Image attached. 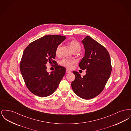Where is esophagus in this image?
Instances as JSON below:
<instances>
[{"mask_svg":"<svg viewBox=\"0 0 131 131\" xmlns=\"http://www.w3.org/2000/svg\"><path fill=\"white\" fill-rule=\"evenodd\" d=\"M66 72L67 73H71V71H69V70H66Z\"/></svg>","mask_w":131,"mask_h":131,"instance_id":"obj_1","label":"esophagus"}]
</instances>
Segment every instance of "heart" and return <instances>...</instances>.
<instances>
[{"label": "heart", "mask_w": 131, "mask_h": 131, "mask_svg": "<svg viewBox=\"0 0 131 131\" xmlns=\"http://www.w3.org/2000/svg\"><path fill=\"white\" fill-rule=\"evenodd\" d=\"M69 46L71 49L73 51H80L81 48V46L79 41L77 40H72L69 42ZM60 45H58L57 46L56 50H55V54L56 55H58L60 53ZM75 61L73 60H70L68 59H63L60 62V65L66 67L67 68H71L72 67V65L75 63Z\"/></svg>", "instance_id": "heart-1"}]
</instances>
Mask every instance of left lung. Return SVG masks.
Instances as JSON below:
<instances>
[{
	"label": "left lung",
	"mask_w": 131,
	"mask_h": 131,
	"mask_svg": "<svg viewBox=\"0 0 131 131\" xmlns=\"http://www.w3.org/2000/svg\"><path fill=\"white\" fill-rule=\"evenodd\" d=\"M82 42L84 45L85 56L79 63L82 70H86L83 77L76 71L75 79L71 83L74 92L80 97L90 100L102 92L110 76L112 66L107 49L90 36Z\"/></svg>",
	"instance_id": "8db88e82"
}]
</instances>
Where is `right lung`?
<instances>
[{
  "mask_svg": "<svg viewBox=\"0 0 131 131\" xmlns=\"http://www.w3.org/2000/svg\"><path fill=\"white\" fill-rule=\"evenodd\" d=\"M65 39L63 36L47 35L31 42L25 49L20 69L25 84L33 94L41 97L48 96L58 86L66 69L53 59L57 46ZM52 62L55 70L49 73L46 63Z\"/></svg>",
  "mask_w": 131,
  "mask_h": 131,
  "instance_id": "obj_1",
  "label": "right lung"
}]
</instances>
